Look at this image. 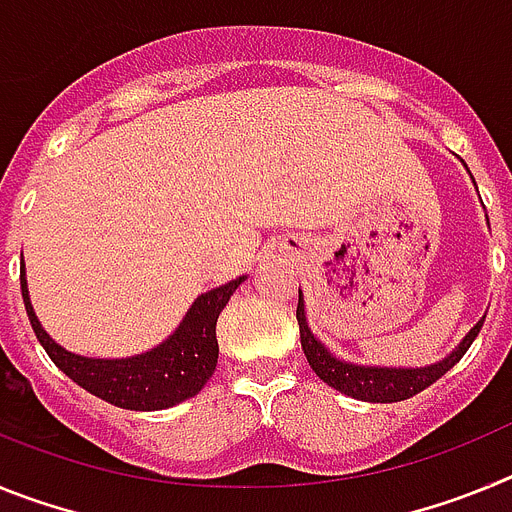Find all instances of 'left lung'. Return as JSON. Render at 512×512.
I'll list each match as a JSON object with an SVG mask.
<instances>
[{
	"label": "left lung",
	"mask_w": 512,
	"mask_h": 512,
	"mask_svg": "<svg viewBox=\"0 0 512 512\" xmlns=\"http://www.w3.org/2000/svg\"><path fill=\"white\" fill-rule=\"evenodd\" d=\"M297 323H300V341L302 351L307 356V364L328 387L343 392V395L354 397V400L364 402H400L408 397L418 395L425 387H431L436 379L449 372L451 366L459 364V359L467 354V348L472 346L477 333L482 330L485 318L479 320L472 330H469L464 341L451 351L449 356L438 364L420 366V369H392V366H361L351 364V361H341L330 354L328 348L312 336V330L307 328L305 318V302H297Z\"/></svg>",
	"instance_id": "1"
}]
</instances>
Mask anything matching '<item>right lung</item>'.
<instances>
[{
    "mask_svg": "<svg viewBox=\"0 0 512 512\" xmlns=\"http://www.w3.org/2000/svg\"><path fill=\"white\" fill-rule=\"evenodd\" d=\"M241 282H246V277L233 279L197 297L179 328L146 354L130 359H89V356L71 354L45 333L27 295L25 266L20 269L22 302L45 354L79 387L125 410L174 408L205 387L215 372L217 351H220L215 336L217 315L223 312Z\"/></svg>",
    "mask_w": 512,
    "mask_h": 512,
    "instance_id": "right-lung-1",
    "label": "right lung"
}]
</instances>
